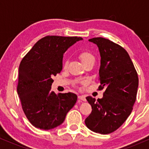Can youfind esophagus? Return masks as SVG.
Instances as JSON below:
<instances>
[{"mask_svg": "<svg viewBox=\"0 0 149 149\" xmlns=\"http://www.w3.org/2000/svg\"><path fill=\"white\" fill-rule=\"evenodd\" d=\"M78 97H79V100H82V101L86 100V98H85V95H79Z\"/></svg>", "mask_w": 149, "mask_h": 149, "instance_id": "esophagus-1", "label": "esophagus"}]
</instances>
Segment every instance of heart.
Returning <instances> with one entry per match:
<instances>
[{"mask_svg":"<svg viewBox=\"0 0 149 149\" xmlns=\"http://www.w3.org/2000/svg\"><path fill=\"white\" fill-rule=\"evenodd\" d=\"M79 58L84 65L86 64L87 63L92 62V61L95 60L94 56H93V54L89 52H87V51H83V52H81L79 53ZM68 63V61H66V62H65V64H64L65 67L67 66ZM80 83L81 84H83L84 82H83V81H81V82H80Z\"/></svg>","mask_w":149,"mask_h":149,"instance_id":"b5f03b06","label":"heart"}]
</instances>
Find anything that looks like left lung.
<instances>
[{"label":"left lung","instance_id":"8db88e82","mask_svg":"<svg viewBox=\"0 0 149 149\" xmlns=\"http://www.w3.org/2000/svg\"><path fill=\"white\" fill-rule=\"evenodd\" d=\"M89 40L99 48L98 90L105 91L102 99L86 97L92 111L85 123L91 131L111 134L123 125L133 110L138 87V73L128 53L119 45L102 37Z\"/></svg>","mask_w":149,"mask_h":149}]
</instances>
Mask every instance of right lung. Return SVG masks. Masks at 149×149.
<instances>
[{"instance_id": "right-lung-1", "label": "right lung", "mask_w": 149, "mask_h": 149, "mask_svg": "<svg viewBox=\"0 0 149 149\" xmlns=\"http://www.w3.org/2000/svg\"><path fill=\"white\" fill-rule=\"evenodd\" d=\"M82 39L46 36L34 44L20 62L17 91L24 113L34 127L47 130L61 125L76 103V94L56 95L51 86L52 77L62 70L64 52Z\"/></svg>"}]
</instances>
